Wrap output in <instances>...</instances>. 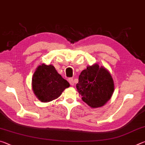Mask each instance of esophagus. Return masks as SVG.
I'll use <instances>...</instances> for the list:
<instances>
[{"mask_svg": "<svg viewBox=\"0 0 145 145\" xmlns=\"http://www.w3.org/2000/svg\"><path fill=\"white\" fill-rule=\"evenodd\" d=\"M68 81H69L70 85L74 86V81H73V79L72 78H70L69 79H68Z\"/></svg>", "mask_w": 145, "mask_h": 145, "instance_id": "esophagus-1", "label": "esophagus"}]
</instances>
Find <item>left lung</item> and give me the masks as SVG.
<instances>
[{"label":"left lung","instance_id":"1","mask_svg":"<svg viewBox=\"0 0 145 145\" xmlns=\"http://www.w3.org/2000/svg\"><path fill=\"white\" fill-rule=\"evenodd\" d=\"M76 88L83 101L90 107L97 108L111 99L114 85L109 71L95 64L82 71Z\"/></svg>","mask_w":145,"mask_h":145}]
</instances>
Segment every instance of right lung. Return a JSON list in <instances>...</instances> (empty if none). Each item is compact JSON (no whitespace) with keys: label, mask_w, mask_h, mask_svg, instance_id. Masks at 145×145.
<instances>
[{"label":"right lung","mask_w":145,"mask_h":145,"mask_svg":"<svg viewBox=\"0 0 145 145\" xmlns=\"http://www.w3.org/2000/svg\"><path fill=\"white\" fill-rule=\"evenodd\" d=\"M32 86L39 100L48 102L57 99L70 84L59 74L54 66L42 64L34 73Z\"/></svg>","instance_id":"1"}]
</instances>
